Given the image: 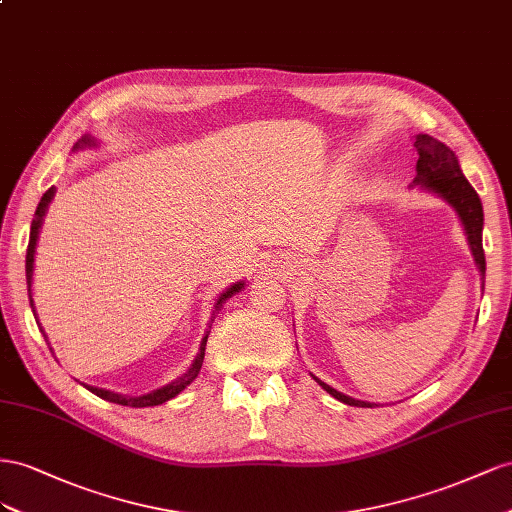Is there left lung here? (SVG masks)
I'll return each instance as SVG.
<instances>
[{
    "label": "left lung",
    "mask_w": 512,
    "mask_h": 512,
    "mask_svg": "<svg viewBox=\"0 0 512 512\" xmlns=\"http://www.w3.org/2000/svg\"><path fill=\"white\" fill-rule=\"evenodd\" d=\"M414 148L418 152V163H416V178H414L412 186H418L420 191L444 199L448 206L457 212L465 236H467V244H470L472 257L476 261V268L480 272V281H483V289H485V270H487L485 251H483L485 216H483V203H480L478 193L474 191L472 184L465 180V175L459 165V158L448 148V145L433 139L431 135L420 133L414 137ZM313 379L328 394H332L334 399H339L345 405H354V407H375L377 405V403L347 397V394L334 390L332 386L321 382V379L315 375H313Z\"/></svg>",
    "instance_id": "8db88e82"
}]
</instances>
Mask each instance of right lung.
<instances>
[{"label": "right lung", "mask_w": 512, "mask_h": 512, "mask_svg": "<svg viewBox=\"0 0 512 512\" xmlns=\"http://www.w3.org/2000/svg\"><path fill=\"white\" fill-rule=\"evenodd\" d=\"M96 145H98V139H96V137L83 135V137L75 143V148H72V152L85 150V148H96ZM53 197H55V186H51L49 191H47L45 195H42V199H40V203H38L36 214H34V221H32V229H29V244H27V255H25V276H27L29 306H32V313H34V317H36V324H38V328H40V332H42V337H45V341H47L51 352H53V347H51V343H49L47 332H45V328L40 326V321H38V313H36V306H34V289H32V285H34V257H36V244H38V236H40V227H42V221H45V216H47V210H49V206H51ZM244 285H246L244 281L233 283V285H229V287L223 291L221 296L216 298L212 315H210V321H208V328H206V332H203V339H201V343H199V352H197V356L193 358L191 367H188L178 379H173V382H169V384H165V386H160V388H156V390H152V392H148V394H137V397H130V394L113 392V390H107V388H96V386H87V384H83V386H85L87 390H90V392H94L96 397H100V399H105V401H109V403H118V405H128V407H154V405H163L165 401H169V399H173V397H178V394H180L188 384L195 382V377H197L199 371H201L203 356H206L208 334H210V328H212L214 319H216V313L223 309V304H225L231 296H236L238 291H242Z\"/></svg>", "instance_id": "right-lung-1"}]
</instances>
